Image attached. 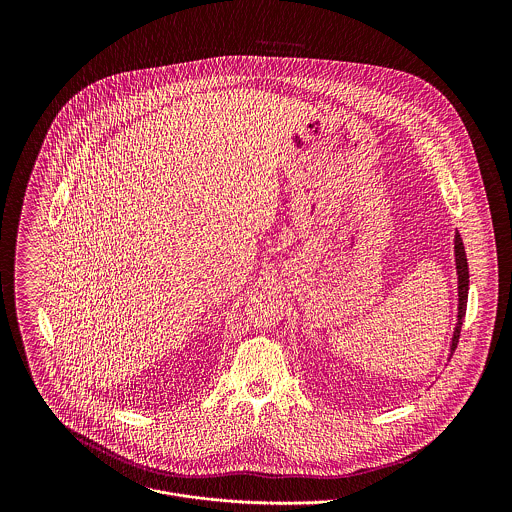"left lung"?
<instances>
[{"instance_id":"8db88e82","label":"left lung","mask_w":512,"mask_h":512,"mask_svg":"<svg viewBox=\"0 0 512 512\" xmlns=\"http://www.w3.org/2000/svg\"><path fill=\"white\" fill-rule=\"evenodd\" d=\"M455 266H457V293H459V305H457V325L453 329V337H451V353L455 351L457 343H459V333H461V325H463V317H465V309H467V293H469V268H467V256H465V246L463 240L459 236V232H455Z\"/></svg>"}]
</instances>
